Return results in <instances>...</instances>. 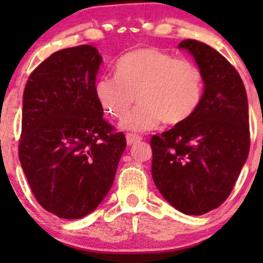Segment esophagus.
<instances>
[{
	"mask_svg": "<svg viewBox=\"0 0 263 263\" xmlns=\"http://www.w3.org/2000/svg\"><path fill=\"white\" fill-rule=\"evenodd\" d=\"M126 140H127V145H129V146H131V145H134V144H136V142L141 141L142 139L140 136H137V135L127 134L126 135Z\"/></svg>",
	"mask_w": 263,
	"mask_h": 263,
	"instance_id": "1",
	"label": "esophagus"
}]
</instances>
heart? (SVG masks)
Returning a JSON list of instances; mask_svg holds the SVG:
<instances>
[{
    "label": "heart",
    "mask_w": 263,
    "mask_h": 263,
    "mask_svg": "<svg viewBox=\"0 0 263 263\" xmlns=\"http://www.w3.org/2000/svg\"><path fill=\"white\" fill-rule=\"evenodd\" d=\"M203 86V73L195 62L145 47L119 57L115 76L100 78L94 94L105 115L115 119L126 116L136 95L139 105L121 122V128L146 132L163 121H187L202 102Z\"/></svg>",
    "instance_id": "obj_1"
}]
</instances>
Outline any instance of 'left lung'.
I'll list each match as a JSON object with an SVG mask.
<instances>
[{"label": "left lung", "instance_id": "1", "mask_svg": "<svg viewBox=\"0 0 263 263\" xmlns=\"http://www.w3.org/2000/svg\"><path fill=\"white\" fill-rule=\"evenodd\" d=\"M178 48L202 71L203 98L187 121L153 136L151 176L174 209L203 215L227 200L248 158V99L239 73L217 50L193 39Z\"/></svg>", "mask_w": 263, "mask_h": 263}]
</instances>
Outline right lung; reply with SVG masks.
<instances>
[{
  "label": "right lung",
  "mask_w": 263,
  "mask_h": 263,
  "mask_svg": "<svg viewBox=\"0 0 263 263\" xmlns=\"http://www.w3.org/2000/svg\"><path fill=\"white\" fill-rule=\"evenodd\" d=\"M102 62L87 44L58 50L24 90L21 166L36 201L62 219H81L100 205L126 148L94 94Z\"/></svg>",
  "instance_id": "obj_1"
}]
</instances>
